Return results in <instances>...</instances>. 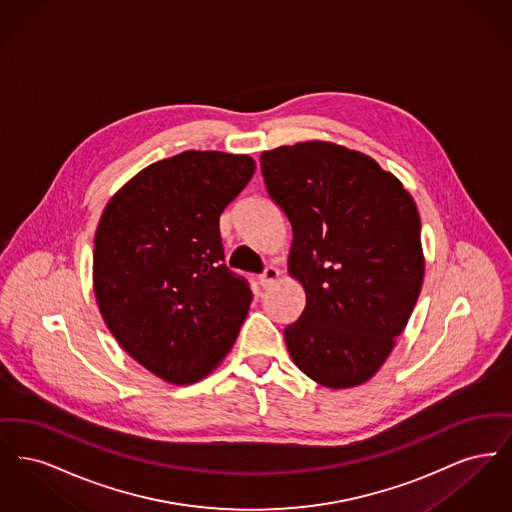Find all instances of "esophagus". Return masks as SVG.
<instances>
[{
  "mask_svg": "<svg viewBox=\"0 0 512 512\" xmlns=\"http://www.w3.org/2000/svg\"><path fill=\"white\" fill-rule=\"evenodd\" d=\"M280 276V272H278V268L267 267L263 270V274L259 276V284L263 286V288H268L270 284H274L276 282V278Z\"/></svg>",
  "mask_w": 512,
  "mask_h": 512,
  "instance_id": "1",
  "label": "esophagus"
}]
</instances>
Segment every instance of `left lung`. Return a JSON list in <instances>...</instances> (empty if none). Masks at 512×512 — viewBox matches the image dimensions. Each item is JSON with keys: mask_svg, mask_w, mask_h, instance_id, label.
I'll list each match as a JSON object with an SVG mask.
<instances>
[{"mask_svg": "<svg viewBox=\"0 0 512 512\" xmlns=\"http://www.w3.org/2000/svg\"><path fill=\"white\" fill-rule=\"evenodd\" d=\"M261 172L292 224L288 272L307 299L284 330L293 363L320 386H361L390 357L422 288L414 199L372 157L332 142L263 151Z\"/></svg>", "mask_w": 512, "mask_h": 512, "instance_id": "left-lung-1", "label": "left lung"}]
</instances>
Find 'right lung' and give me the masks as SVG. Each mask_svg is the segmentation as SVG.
<instances>
[{
    "mask_svg": "<svg viewBox=\"0 0 512 512\" xmlns=\"http://www.w3.org/2000/svg\"><path fill=\"white\" fill-rule=\"evenodd\" d=\"M255 172L249 155L184 151L128 180L103 209L94 292L122 349L169 384H194L228 355L251 290L228 270L219 220Z\"/></svg>",
    "mask_w": 512,
    "mask_h": 512,
    "instance_id": "1",
    "label": "right lung"
}]
</instances>
